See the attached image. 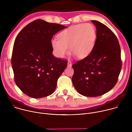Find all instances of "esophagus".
<instances>
[{
  "label": "esophagus",
  "instance_id": "34e87169",
  "mask_svg": "<svg viewBox=\"0 0 132 132\" xmlns=\"http://www.w3.org/2000/svg\"><path fill=\"white\" fill-rule=\"evenodd\" d=\"M71 65H72L71 63L70 62H68V63H67V66H68V67H71Z\"/></svg>",
  "mask_w": 132,
  "mask_h": 132
}]
</instances>
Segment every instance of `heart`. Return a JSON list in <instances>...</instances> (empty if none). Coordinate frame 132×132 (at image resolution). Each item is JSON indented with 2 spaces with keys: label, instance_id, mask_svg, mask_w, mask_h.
I'll use <instances>...</instances> for the list:
<instances>
[{
  "label": "heart",
  "instance_id": "b5f03b06",
  "mask_svg": "<svg viewBox=\"0 0 132 132\" xmlns=\"http://www.w3.org/2000/svg\"><path fill=\"white\" fill-rule=\"evenodd\" d=\"M97 38L95 27L90 23H81L71 26L58 35V40H52L54 54L63 57L68 53V47L76 57L83 59L91 53Z\"/></svg>",
  "mask_w": 132,
  "mask_h": 132
}]
</instances>
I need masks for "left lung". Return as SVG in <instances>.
<instances>
[{"label": "left lung", "instance_id": "1", "mask_svg": "<svg viewBox=\"0 0 132 132\" xmlns=\"http://www.w3.org/2000/svg\"><path fill=\"white\" fill-rule=\"evenodd\" d=\"M97 39L87 57L72 65L73 85L81 95L98 97L106 93L118 82L122 68L121 48L114 33L96 20Z\"/></svg>", "mask_w": 132, "mask_h": 132}]
</instances>
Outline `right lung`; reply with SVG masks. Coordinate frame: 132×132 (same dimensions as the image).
Wrapping results in <instances>:
<instances>
[{"label":"right lung","instance_id":"add662e5","mask_svg":"<svg viewBox=\"0 0 132 132\" xmlns=\"http://www.w3.org/2000/svg\"><path fill=\"white\" fill-rule=\"evenodd\" d=\"M66 28L37 19L26 26L16 37L11 56L14 79L28 96L41 98L55 91L68 62L53 55L51 41L55 34Z\"/></svg>","mask_w":132,"mask_h":132}]
</instances>
